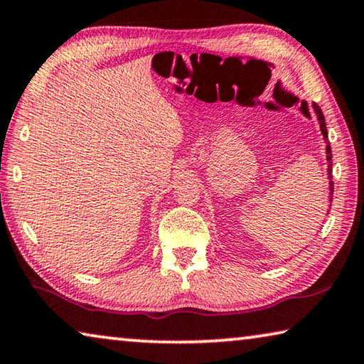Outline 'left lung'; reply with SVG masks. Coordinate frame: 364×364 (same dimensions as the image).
Instances as JSON below:
<instances>
[{
  "label": "left lung",
  "instance_id": "obj_1",
  "mask_svg": "<svg viewBox=\"0 0 364 364\" xmlns=\"http://www.w3.org/2000/svg\"><path fill=\"white\" fill-rule=\"evenodd\" d=\"M313 109H315V114L318 117V122H319V128H321V133L324 136V141H326V159H328V178H329V202H332V193H334V183H332V152H331V144L328 141V128H326V120H324V115L321 112V109H319L318 104H313ZM331 207V205H329Z\"/></svg>",
  "mask_w": 364,
  "mask_h": 364
}]
</instances>
